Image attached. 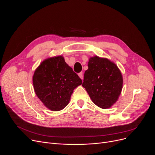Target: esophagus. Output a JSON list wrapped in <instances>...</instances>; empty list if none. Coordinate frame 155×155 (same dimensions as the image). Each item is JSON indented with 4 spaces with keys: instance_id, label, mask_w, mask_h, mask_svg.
<instances>
[{
    "instance_id": "1",
    "label": "esophagus",
    "mask_w": 155,
    "mask_h": 155,
    "mask_svg": "<svg viewBox=\"0 0 155 155\" xmlns=\"http://www.w3.org/2000/svg\"><path fill=\"white\" fill-rule=\"evenodd\" d=\"M78 76H79V77L81 78L82 80H83V73L82 72H81V73H78Z\"/></svg>"
}]
</instances>
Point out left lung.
Wrapping results in <instances>:
<instances>
[{
	"instance_id": "8db88e82",
	"label": "left lung",
	"mask_w": 155,
	"mask_h": 155,
	"mask_svg": "<svg viewBox=\"0 0 155 155\" xmlns=\"http://www.w3.org/2000/svg\"><path fill=\"white\" fill-rule=\"evenodd\" d=\"M123 80L116 64L108 59L94 56L89 60L82 86L96 105L106 109L117 101L123 88Z\"/></svg>"
}]
</instances>
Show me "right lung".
I'll return each instance as SVG.
<instances>
[{
  "instance_id": "right-lung-1",
  "label": "right lung",
  "mask_w": 155,
  "mask_h": 155,
  "mask_svg": "<svg viewBox=\"0 0 155 155\" xmlns=\"http://www.w3.org/2000/svg\"><path fill=\"white\" fill-rule=\"evenodd\" d=\"M34 89L44 105L52 111L65 108L75 89L82 83L61 55L44 60L34 71Z\"/></svg>"
}]
</instances>
